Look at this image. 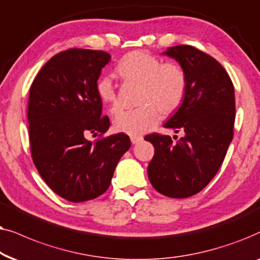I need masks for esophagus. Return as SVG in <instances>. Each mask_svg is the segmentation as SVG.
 <instances>
[{"label":"esophagus","instance_id":"1","mask_svg":"<svg viewBox=\"0 0 260 260\" xmlns=\"http://www.w3.org/2000/svg\"><path fill=\"white\" fill-rule=\"evenodd\" d=\"M143 139H144V138L140 137V136H132V137H131V141H132L133 145L139 144L140 141H143Z\"/></svg>","mask_w":260,"mask_h":260}]
</instances>
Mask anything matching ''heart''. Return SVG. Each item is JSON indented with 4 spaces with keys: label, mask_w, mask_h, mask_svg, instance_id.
<instances>
[{
    "label": "heart",
    "mask_w": 260,
    "mask_h": 260,
    "mask_svg": "<svg viewBox=\"0 0 260 260\" xmlns=\"http://www.w3.org/2000/svg\"><path fill=\"white\" fill-rule=\"evenodd\" d=\"M116 74L126 83L140 85L136 109L121 110L114 117L116 132L138 136L150 131L159 119V112L169 115L177 110L188 88L186 74L178 64L162 63L145 51L124 55L116 67ZM98 95L110 113L119 108V98L110 77H102L96 84Z\"/></svg>",
    "instance_id": "obj_1"
}]
</instances>
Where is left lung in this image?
Instances as JSON below:
<instances>
[{
	"label": "left lung",
	"mask_w": 260,
	"mask_h": 260,
	"mask_svg": "<svg viewBox=\"0 0 260 260\" xmlns=\"http://www.w3.org/2000/svg\"><path fill=\"white\" fill-rule=\"evenodd\" d=\"M162 54L177 60L188 78L183 103L164 123L184 136L176 143L159 133L145 137L154 147L147 174L158 192L184 199L205 188L226 157L233 139L234 86L219 61L193 46H172Z\"/></svg>",
	"instance_id": "obj_1"
}]
</instances>
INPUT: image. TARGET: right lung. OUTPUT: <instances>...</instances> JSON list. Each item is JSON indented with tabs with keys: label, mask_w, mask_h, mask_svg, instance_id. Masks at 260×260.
I'll return each instance as SVG.
<instances>
[{
	"label": "right lung",
	"mask_w": 260,
	"mask_h": 260,
	"mask_svg": "<svg viewBox=\"0 0 260 260\" xmlns=\"http://www.w3.org/2000/svg\"><path fill=\"white\" fill-rule=\"evenodd\" d=\"M110 58L105 51L70 48L53 55L30 85L27 116L34 165L45 183L70 202L102 195L131 147L124 133L95 143L86 139L110 126L96 90Z\"/></svg>",
	"instance_id": "obj_1"
}]
</instances>
